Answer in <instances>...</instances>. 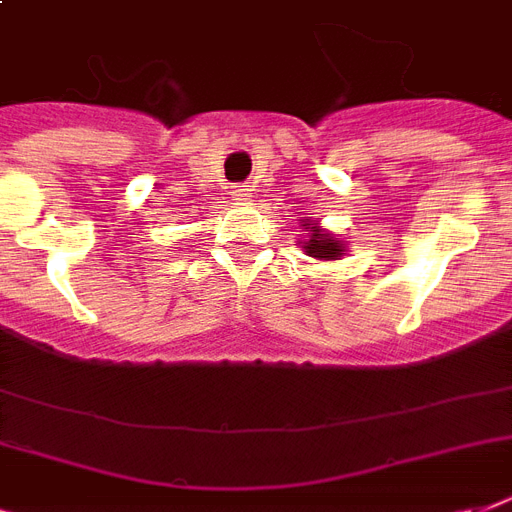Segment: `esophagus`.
Masks as SVG:
<instances>
[{
  "instance_id": "obj_1",
  "label": "esophagus",
  "mask_w": 512,
  "mask_h": 512,
  "mask_svg": "<svg viewBox=\"0 0 512 512\" xmlns=\"http://www.w3.org/2000/svg\"><path fill=\"white\" fill-rule=\"evenodd\" d=\"M231 196H233V199H239V201H247L249 199V185H233Z\"/></svg>"
}]
</instances>
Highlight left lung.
Masks as SVG:
<instances>
[{
    "label": "left lung",
    "instance_id": "left-lung-1",
    "mask_svg": "<svg viewBox=\"0 0 512 512\" xmlns=\"http://www.w3.org/2000/svg\"><path fill=\"white\" fill-rule=\"evenodd\" d=\"M305 225H311L313 228L311 239L300 241L308 255L316 257V260H340V257L345 255V244H342V241H337L332 233L321 231L319 225L311 223V220H308Z\"/></svg>",
    "mask_w": 512,
    "mask_h": 512
}]
</instances>
